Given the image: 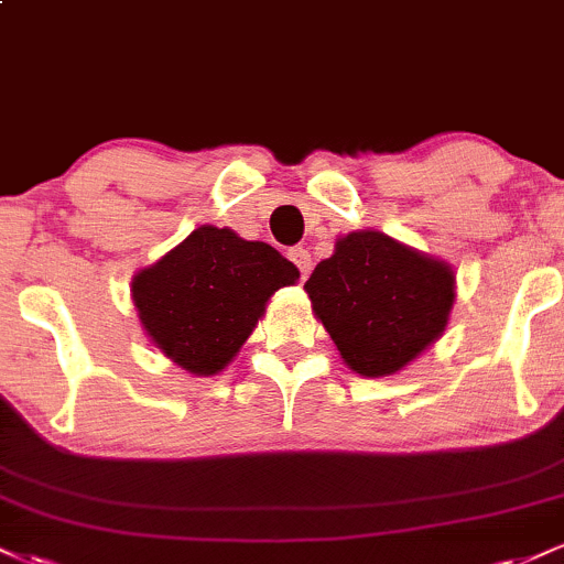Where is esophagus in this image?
<instances>
[{
	"instance_id": "34e87169",
	"label": "esophagus",
	"mask_w": 564,
	"mask_h": 564,
	"mask_svg": "<svg viewBox=\"0 0 564 564\" xmlns=\"http://www.w3.org/2000/svg\"><path fill=\"white\" fill-rule=\"evenodd\" d=\"M289 260L296 264V270H300L302 278H307L310 270H313V257H310V251L302 249V246H294V249H289Z\"/></svg>"
}]
</instances>
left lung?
Returning <instances> with one entry per match:
<instances>
[{
    "label": "left lung",
    "instance_id": "left-lung-1",
    "mask_svg": "<svg viewBox=\"0 0 564 564\" xmlns=\"http://www.w3.org/2000/svg\"><path fill=\"white\" fill-rule=\"evenodd\" d=\"M453 270L379 230L349 232L304 283L345 364L384 377L411 364L445 332Z\"/></svg>",
    "mask_w": 564,
    "mask_h": 564
}]
</instances>
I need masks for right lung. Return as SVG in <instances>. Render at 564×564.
<instances>
[{
  "label": "right lung",
  "instance_id": "obj_1",
  "mask_svg": "<svg viewBox=\"0 0 564 564\" xmlns=\"http://www.w3.org/2000/svg\"><path fill=\"white\" fill-rule=\"evenodd\" d=\"M296 278L300 270L273 246L204 225L134 275L132 300L161 352L209 377L236 358L270 296Z\"/></svg>",
  "mask_w": 564,
  "mask_h": 564
}]
</instances>
